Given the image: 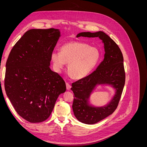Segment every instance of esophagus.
<instances>
[{
  "label": "esophagus",
  "instance_id": "obj_1",
  "mask_svg": "<svg viewBox=\"0 0 147 147\" xmlns=\"http://www.w3.org/2000/svg\"><path fill=\"white\" fill-rule=\"evenodd\" d=\"M66 88H67V90H69L71 88V85L69 83H66Z\"/></svg>",
  "mask_w": 147,
  "mask_h": 147
}]
</instances>
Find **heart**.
Returning <instances> with one entry per match:
<instances>
[{
	"label": "heart",
	"mask_w": 147,
	"mask_h": 147,
	"mask_svg": "<svg viewBox=\"0 0 147 147\" xmlns=\"http://www.w3.org/2000/svg\"><path fill=\"white\" fill-rule=\"evenodd\" d=\"M51 59L57 70L64 67L68 64V73L75 79H82L90 74L100 59V53L96 47L88 44L72 41L65 44L60 48V53L53 52Z\"/></svg>",
	"instance_id": "heart-1"
}]
</instances>
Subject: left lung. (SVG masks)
Instances as JSON below:
<instances>
[{
  "label": "left lung",
  "mask_w": 147,
  "mask_h": 147,
  "mask_svg": "<svg viewBox=\"0 0 147 147\" xmlns=\"http://www.w3.org/2000/svg\"><path fill=\"white\" fill-rule=\"evenodd\" d=\"M99 37L104 43V59L97 69L87 77L72 84L74 94L72 109L80 122L92 124L112 114L117 109L125 83V71L121 50L108 35L102 31L79 33L77 37ZM109 84L116 89V93L109 104L100 108L88 105V99L97 84Z\"/></svg>",
  "instance_id": "8db88e82"
}]
</instances>
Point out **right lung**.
I'll list each match as a JSON object with an SVG mask.
<instances>
[{
  "instance_id": "right-lung-1",
  "label": "right lung",
  "mask_w": 147,
  "mask_h": 147,
  "mask_svg": "<svg viewBox=\"0 0 147 147\" xmlns=\"http://www.w3.org/2000/svg\"><path fill=\"white\" fill-rule=\"evenodd\" d=\"M59 29H30L18 41L6 63L4 86L16 112L28 121L40 123L52 112L66 90L60 75L50 68Z\"/></svg>"
}]
</instances>
